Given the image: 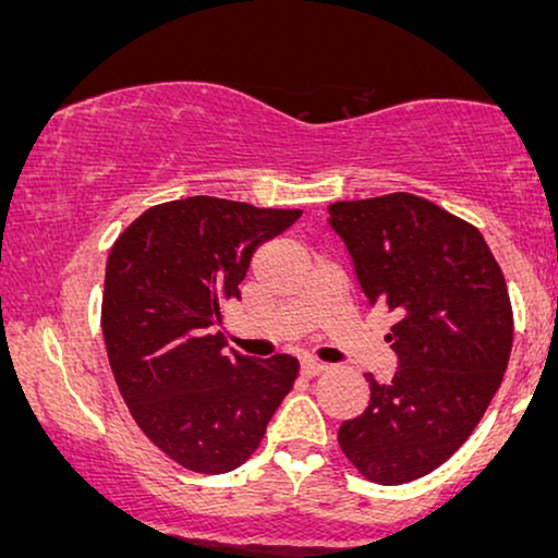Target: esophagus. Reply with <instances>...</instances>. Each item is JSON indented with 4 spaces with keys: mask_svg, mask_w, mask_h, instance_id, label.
Instances as JSON below:
<instances>
[{
    "mask_svg": "<svg viewBox=\"0 0 558 558\" xmlns=\"http://www.w3.org/2000/svg\"><path fill=\"white\" fill-rule=\"evenodd\" d=\"M327 369L325 362H317V360H302V375L304 377H317Z\"/></svg>",
    "mask_w": 558,
    "mask_h": 558,
    "instance_id": "1",
    "label": "esophagus"
}]
</instances>
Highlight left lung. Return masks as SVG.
<instances>
[{"label":"left lung","mask_w":558,"mask_h":558,"mask_svg":"<svg viewBox=\"0 0 558 558\" xmlns=\"http://www.w3.org/2000/svg\"><path fill=\"white\" fill-rule=\"evenodd\" d=\"M329 226L344 241L367 304L398 314L385 339L392 383H369V405L344 420L347 460L379 486L423 478L481 423L513 347L506 279L481 231L413 193L337 201Z\"/></svg>","instance_id":"obj_1"}]
</instances>
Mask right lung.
<instances>
[{
	"label": "right lung",
	"mask_w": 558,
	"mask_h": 558,
	"mask_svg": "<svg viewBox=\"0 0 558 558\" xmlns=\"http://www.w3.org/2000/svg\"><path fill=\"white\" fill-rule=\"evenodd\" d=\"M299 216L191 196L148 208L110 248L102 337L118 390L145 438L193 473L252 458L299 375L289 354L256 362L214 335L256 248Z\"/></svg>",
	"instance_id": "obj_1"
}]
</instances>
